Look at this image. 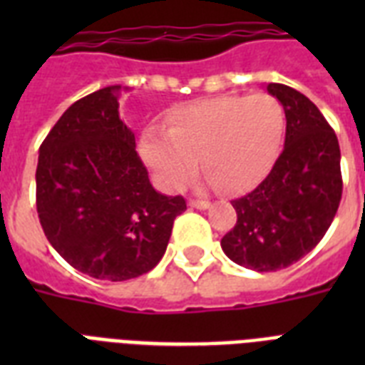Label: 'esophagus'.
I'll return each mask as SVG.
<instances>
[{"label": "esophagus", "instance_id": "1", "mask_svg": "<svg viewBox=\"0 0 365 365\" xmlns=\"http://www.w3.org/2000/svg\"><path fill=\"white\" fill-rule=\"evenodd\" d=\"M189 206H191V208H199V210H206V208H210V202H208V200L191 199L189 200Z\"/></svg>", "mask_w": 365, "mask_h": 365}]
</instances>
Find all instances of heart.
Here are the masks:
<instances>
[{
	"label": "heart",
	"mask_w": 365,
	"mask_h": 365,
	"mask_svg": "<svg viewBox=\"0 0 365 365\" xmlns=\"http://www.w3.org/2000/svg\"><path fill=\"white\" fill-rule=\"evenodd\" d=\"M286 134V111L274 96H220L168 115V130L149 126L140 155L166 191H180L200 166L223 193L255 187L274 165Z\"/></svg>",
	"instance_id": "b5f03b06"
}]
</instances>
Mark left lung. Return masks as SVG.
Segmentation results:
<instances>
[{
    "label": "left lung",
    "mask_w": 365,
    "mask_h": 365,
    "mask_svg": "<svg viewBox=\"0 0 365 365\" xmlns=\"http://www.w3.org/2000/svg\"><path fill=\"white\" fill-rule=\"evenodd\" d=\"M286 111L282 153L263 182L235 199L237 223L222 239L229 259L257 272L286 269L317 246L334 222L343 193L334 128L305 94L267 85Z\"/></svg>",
    "instance_id": "1"
}]
</instances>
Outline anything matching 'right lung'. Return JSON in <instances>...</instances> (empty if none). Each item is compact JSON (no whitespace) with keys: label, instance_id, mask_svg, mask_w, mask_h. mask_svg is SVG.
<instances>
[{"label":"right lung","instance_id":"1","mask_svg":"<svg viewBox=\"0 0 365 365\" xmlns=\"http://www.w3.org/2000/svg\"><path fill=\"white\" fill-rule=\"evenodd\" d=\"M121 85L77 100L39 148L36 205L43 233L73 269L121 282L153 269L187 206L149 183L134 132L119 117Z\"/></svg>","mask_w":365,"mask_h":365}]
</instances>
